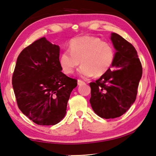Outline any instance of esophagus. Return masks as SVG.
<instances>
[{"label": "esophagus", "instance_id": "obj_1", "mask_svg": "<svg viewBox=\"0 0 156 156\" xmlns=\"http://www.w3.org/2000/svg\"><path fill=\"white\" fill-rule=\"evenodd\" d=\"M85 84V82L84 81H82L81 80H78V85H83Z\"/></svg>", "mask_w": 156, "mask_h": 156}]
</instances>
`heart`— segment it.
<instances>
[{"instance_id":"b5f03b06","label":"heart","mask_w":156,"mask_h":156,"mask_svg":"<svg viewBox=\"0 0 156 156\" xmlns=\"http://www.w3.org/2000/svg\"><path fill=\"white\" fill-rule=\"evenodd\" d=\"M69 49L63 51L59 57V65L63 72L66 74H72L81 62L82 65L78 72L85 78L105 74L115 58L112 44L94 36L73 39L69 42Z\"/></svg>"}]
</instances>
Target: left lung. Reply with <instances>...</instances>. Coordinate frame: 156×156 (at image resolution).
I'll list each match as a JSON object with an SVG mask.
<instances>
[{
    "label": "left lung",
    "mask_w": 156,
    "mask_h": 156,
    "mask_svg": "<svg viewBox=\"0 0 156 156\" xmlns=\"http://www.w3.org/2000/svg\"><path fill=\"white\" fill-rule=\"evenodd\" d=\"M111 40L116 49L112 69L90 83L91 107L99 117L107 119L121 117L129 110L136 99L142 76L141 64L133 45L115 33L111 34Z\"/></svg>",
    "instance_id": "obj_1"
}]
</instances>
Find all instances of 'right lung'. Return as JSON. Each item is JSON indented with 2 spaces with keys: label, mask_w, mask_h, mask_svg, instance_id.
<instances>
[{
  "label": "right lung",
  "mask_w": 156,
  "mask_h": 156,
  "mask_svg": "<svg viewBox=\"0 0 156 156\" xmlns=\"http://www.w3.org/2000/svg\"><path fill=\"white\" fill-rule=\"evenodd\" d=\"M59 47L42 37L20 53L12 84L20 110L35 123L54 125L65 117L77 80L62 72Z\"/></svg>",
  "instance_id": "obj_1"
}]
</instances>
